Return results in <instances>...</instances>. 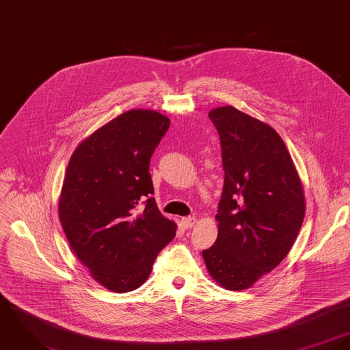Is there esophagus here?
Here are the masks:
<instances>
[{
    "instance_id": "1",
    "label": "esophagus",
    "mask_w": 350,
    "mask_h": 350,
    "mask_svg": "<svg viewBox=\"0 0 350 350\" xmlns=\"http://www.w3.org/2000/svg\"><path fill=\"white\" fill-rule=\"evenodd\" d=\"M181 223L185 228H192L194 224H196V217L194 216H188V217H183L181 219Z\"/></svg>"
}]
</instances>
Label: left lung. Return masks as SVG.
I'll return each mask as SVG.
<instances>
[{
    "instance_id": "8db88e82",
    "label": "left lung",
    "mask_w": 350,
    "mask_h": 350,
    "mask_svg": "<svg viewBox=\"0 0 350 350\" xmlns=\"http://www.w3.org/2000/svg\"><path fill=\"white\" fill-rule=\"evenodd\" d=\"M221 145L224 185L215 244L202 251L211 276L244 290L288 254L305 217V197L294 162L269 124L232 106L208 114Z\"/></svg>"
}]
</instances>
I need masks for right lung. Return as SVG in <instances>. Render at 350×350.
Segmentation results:
<instances>
[{
	"mask_svg": "<svg viewBox=\"0 0 350 350\" xmlns=\"http://www.w3.org/2000/svg\"><path fill=\"white\" fill-rule=\"evenodd\" d=\"M170 126L153 110H130L83 141L70 159L59 219L92 278L114 293L138 288L176 224L158 211L150 158Z\"/></svg>",
	"mask_w": 350,
	"mask_h": 350,
	"instance_id": "obj_1",
	"label": "right lung"
}]
</instances>
